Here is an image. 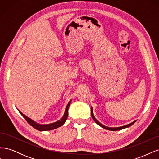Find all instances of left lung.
Returning a JSON list of instances; mask_svg holds the SVG:
<instances>
[{
	"label": "left lung",
	"instance_id": "1",
	"mask_svg": "<svg viewBox=\"0 0 159 159\" xmlns=\"http://www.w3.org/2000/svg\"><path fill=\"white\" fill-rule=\"evenodd\" d=\"M91 117L93 118V119L94 120L95 122L96 123H97L98 125H99V126H101V127H103V128H104V129H105L109 130V131H119V130H121V129H125V128L129 127H130V126H131L132 125H133V124H134V123H135V121H133V122L131 123H130V124H128V125H127L122 126V127H106V126L103 125H102V123H99V122L98 121V120L95 118L94 115H93V110H92V107L91 108Z\"/></svg>",
	"mask_w": 159,
	"mask_h": 159
}]
</instances>
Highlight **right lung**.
Returning a JSON list of instances; mask_svg holds the SVG:
<instances>
[{"instance_id":"1","label":"right lung","mask_w":159,"mask_h":159,"mask_svg":"<svg viewBox=\"0 0 159 159\" xmlns=\"http://www.w3.org/2000/svg\"><path fill=\"white\" fill-rule=\"evenodd\" d=\"M71 101L68 103V104L67 105L66 110H65V113L63 117H62L59 121H57L55 123H50V124H46V125H40L36 123L35 121H34L33 120H32L31 119H30L29 117H28L27 116H26L25 115H24L22 113H21L20 111L18 110V111L20 112V113L22 115V117L25 118L26 121L29 123L32 127H33L34 129H37L38 131H50V130H53L55 129L56 128H58L61 126H62L64 125V123L66 122L67 118H68V108L70 107V105L71 103Z\"/></svg>"}]
</instances>
